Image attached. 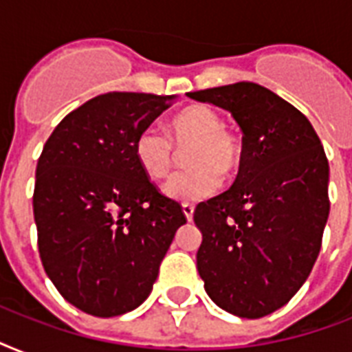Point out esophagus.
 Listing matches in <instances>:
<instances>
[{"label":"esophagus","instance_id":"34e87169","mask_svg":"<svg viewBox=\"0 0 352 352\" xmlns=\"http://www.w3.org/2000/svg\"><path fill=\"white\" fill-rule=\"evenodd\" d=\"M193 204H190V203H184L182 204V212H184V215H186V219L188 221H192L193 219Z\"/></svg>","mask_w":352,"mask_h":352}]
</instances>
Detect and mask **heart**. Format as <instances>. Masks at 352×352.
I'll return each instance as SVG.
<instances>
[{
    "instance_id": "1",
    "label": "heart",
    "mask_w": 352,
    "mask_h": 352,
    "mask_svg": "<svg viewBox=\"0 0 352 352\" xmlns=\"http://www.w3.org/2000/svg\"><path fill=\"white\" fill-rule=\"evenodd\" d=\"M186 149L184 170L164 184L166 197L195 203L214 195L223 184V173L235 175L243 164V144L223 126V118L212 107L190 106L171 118L168 135L148 126L138 133L133 155L138 168L151 181L164 179L177 162V149Z\"/></svg>"
}]
</instances>
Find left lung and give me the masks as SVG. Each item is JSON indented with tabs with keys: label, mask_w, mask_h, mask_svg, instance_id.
<instances>
[{
	"label": "left lung",
	"mask_w": 352,
	"mask_h": 352,
	"mask_svg": "<svg viewBox=\"0 0 352 352\" xmlns=\"http://www.w3.org/2000/svg\"><path fill=\"white\" fill-rule=\"evenodd\" d=\"M232 113L243 164L230 190L201 203L197 270L206 294L239 318L278 311L301 289L329 217V162L301 111L252 82L188 93Z\"/></svg>",
	"instance_id": "1"
}]
</instances>
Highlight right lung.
Wrapping results in <instances>:
<instances>
[{
    "mask_svg": "<svg viewBox=\"0 0 352 352\" xmlns=\"http://www.w3.org/2000/svg\"><path fill=\"white\" fill-rule=\"evenodd\" d=\"M175 96L106 93L63 118L36 166L38 250L58 292L80 311L120 316L149 296L186 223L138 168L133 144Z\"/></svg>",
    "mask_w": 352,
    "mask_h": 352,
    "instance_id": "obj_1",
    "label": "right lung"
}]
</instances>
